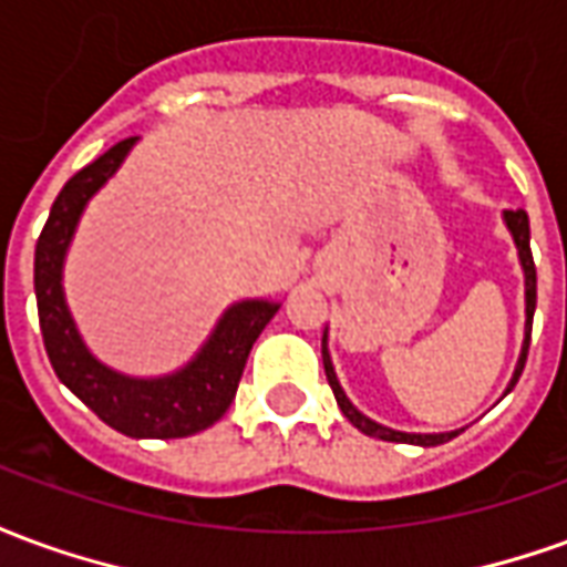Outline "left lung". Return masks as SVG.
Instances as JSON below:
<instances>
[{
  "instance_id": "left-lung-1",
  "label": "left lung",
  "mask_w": 567,
  "mask_h": 567,
  "mask_svg": "<svg viewBox=\"0 0 567 567\" xmlns=\"http://www.w3.org/2000/svg\"><path fill=\"white\" fill-rule=\"evenodd\" d=\"M504 224H507L513 243H516V255H519V264H523V272H525V337H523V352H519V358H516V370H513L511 382H507V389H504V394H511L513 385H516L519 377H523L525 358H528L532 319H535V303H537V272H535V260H532V246H528V239H532V230H528V215H525L523 209H516V212L507 209L504 212ZM321 361H324V373H328V382H331L337 406H340V410H343V416L349 419L361 434H368V437L392 440V443H416V446H440V443L458 437V434L464 431V427H455V431H443V434H410V431H394V427L380 425V422H373L370 416H364V413H361V410L346 398L343 385H340L337 373H333L331 352H328V328H324V337H321Z\"/></svg>"
}]
</instances>
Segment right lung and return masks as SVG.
I'll list each match as a JSON object with an SVG mask.
<instances>
[{"label": "right lung", "mask_w": 567, "mask_h": 567, "mask_svg": "<svg viewBox=\"0 0 567 567\" xmlns=\"http://www.w3.org/2000/svg\"><path fill=\"white\" fill-rule=\"evenodd\" d=\"M136 140H124L69 178L35 243V303L51 368L105 425L127 437H190L227 413L248 352L282 303L251 297L221 312L185 368L163 377H130L109 368L81 340L63 291V264L91 197L121 169Z\"/></svg>", "instance_id": "obj_1"}]
</instances>
